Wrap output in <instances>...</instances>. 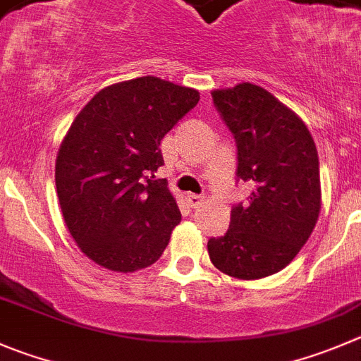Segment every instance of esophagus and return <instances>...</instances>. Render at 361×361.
Segmentation results:
<instances>
[{
    "instance_id": "34e87169",
    "label": "esophagus",
    "mask_w": 361,
    "mask_h": 361,
    "mask_svg": "<svg viewBox=\"0 0 361 361\" xmlns=\"http://www.w3.org/2000/svg\"><path fill=\"white\" fill-rule=\"evenodd\" d=\"M188 200H190L191 207H198V205H200L202 202H204V197H202V195L190 193V195H188Z\"/></svg>"
}]
</instances>
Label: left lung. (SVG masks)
<instances>
[{
  "mask_svg": "<svg viewBox=\"0 0 361 361\" xmlns=\"http://www.w3.org/2000/svg\"><path fill=\"white\" fill-rule=\"evenodd\" d=\"M212 101L238 145V178L253 191L232 207L226 234L209 239V257L228 276H269L298 255L317 223V149L303 120L257 85L214 90Z\"/></svg>",
  "mask_w": 361,
  "mask_h": 361,
  "instance_id": "left-lung-1",
  "label": "left lung"
}]
</instances>
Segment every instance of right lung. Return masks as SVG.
Segmentation results:
<instances>
[{
	"instance_id": "add662e5",
	"label": "right lung",
	"mask_w": 361,
	"mask_h": 361,
	"mask_svg": "<svg viewBox=\"0 0 361 361\" xmlns=\"http://www.w3.org/2000/svg\"><path fill=\"white\" fill-rule=\"evenodd\" d=\"M200 95L154 75L102 88L80 111L56 157L65 225L99 266L133 273L152 266L180 221L164 178L161 140Z\"/></svg>"
}]
</instances>
